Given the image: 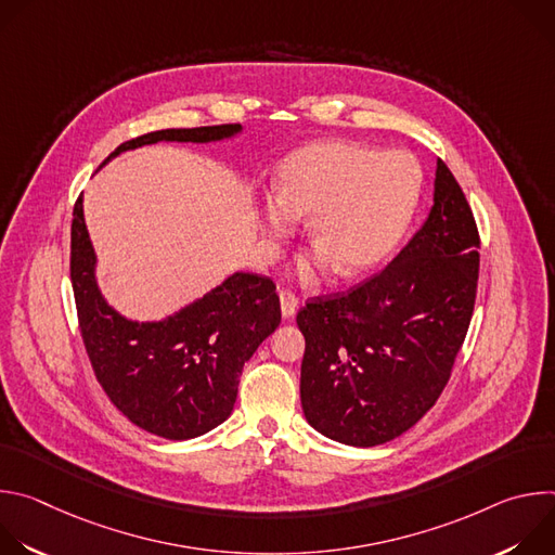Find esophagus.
Listing matches in <instances>:
<instances>
[{"label": "esophagus", "mask_w": 555, "mask_h": 555, "mask_svg": "<svg viewBox=\"0 0 555 555\" xmlns=\"http://www.w3.org/2000/svg\"><path fill=\"white\" fill-rule=\"evenodd\" d=\"M279 298H281V313L283 319H292V315L296 313L298 309V298L294 292L289 289H279Z\"/></svg>", "instance_id": "esophagus-1"}]
</instances>
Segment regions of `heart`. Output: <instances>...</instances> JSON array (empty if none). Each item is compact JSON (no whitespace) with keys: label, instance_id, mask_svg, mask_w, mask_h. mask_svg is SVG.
I'll return each mask as SVG.
<instances>
[{"label":"heart","instance_id":"heart-1","mask_svg":"<svg viewBox=\"0 0 555 555\" xmlns=\"http://www.w3.org/2000/svg\"><path fill=\"white\" fill-rule=\"evenodd\" d=\"M417 157L402 149L379 151L349 140L296 149L279 165L272 197L261 208L270 240H285L294 219H307L315 253L300 274L311 281L330 266L360 274L379 263L402 236L422 191Z\"/></svg>","mask_w":555,"mask_h":555}]
</instances>
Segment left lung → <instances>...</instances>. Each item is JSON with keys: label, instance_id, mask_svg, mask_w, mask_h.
<instances>
[{"label": "left lung", "instance_id": "left-lung-1", "mask_svg": "<svg viewBox=\"0 0 555 555\" xmlns=\"http://www.w3.org/2000/svg\"><path fill=\"white\" fill-rule=\"evenodd\" d=\"M424 225L382 272L309 300L300 404L325 437L371 448L413 428L439 400L465 340L479 281V230L443 160Z\"/></svg>", "mask_w": 555, "mask_h": 555}]
</instances>
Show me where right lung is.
Returning a JSON list of instances; mask_svg holds the SVG:
<instances>
[{
    "label": "right lung",
    "mask_w": 555,
    "mask_h": 555,
    "mask_svg": "<svg viewBox=\"0 0 555 555\" xmlns=\"http://www.w3.org/2000/svg\"><path fill=\"white\" fill-rule=\"evenodd\" d=\"M240 131L242 125L151 131L122 142L101 167L122 151L160 140L215 142ZM69 248L78 327L112 404L138 428L173 441L225 422L244 364L281 323L276 285L259 274L234 272L169 319L138 323L107 305L99 289L83 197L74 204Z\"/></svg>",
    "instance_id": "right-lung-1"
}]
</instances>
